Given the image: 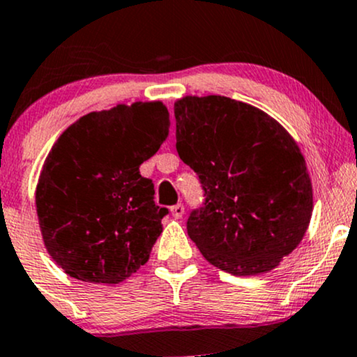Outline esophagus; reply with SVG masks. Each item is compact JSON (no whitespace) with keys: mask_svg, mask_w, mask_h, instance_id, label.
I'll return each instance as SVG.
<instances>
[{"mask_svg":"<svg viewBox=\"0 0 357 357\" xmlns=\"http://www.w3.org/2000/svg\"><path fill=\"white\" fill-rule=\"evenodd\" d=\"M171 213H173L174 218H181V216L184 215V206L181 203L174 204V206H171Z\"/></svg>","mask_w":357,"mask_h":357,"instance_id":"1","label":"esophagus"}]
</instances>
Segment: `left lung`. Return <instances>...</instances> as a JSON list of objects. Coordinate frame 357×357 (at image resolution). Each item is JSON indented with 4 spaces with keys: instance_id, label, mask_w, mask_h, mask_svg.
Wrapping results in <instances>:
<instances>
[{
    "instance_id": "8db88e82",
    "label": "left lung",
    "mask_w": 357,
    "mask_h": 357,
    "mask_svg": "<svg viewBox=\"0 0 357 357\" xmlns=\"http://www.w3.org/2000/svg\"><path fill=\"white\" fill-rule=\"evenodd\" d=\"M174 117L176 151L204 198L186 221L190 238L231 275L275 268L312 216V184L296 141L260 109L223 96L184 97Z\"/></svg>"
}]
</instances>
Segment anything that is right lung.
Masks as SVG:
<instances>
[{
  "label": "right lung",
  "mask_w": 357,
  "mask_h": 357,
  "mask_svg": "<svg viewBox=\"0 0 357 357\" xmlns=\"http://www.w3.org/2000/svg\"><path fill=\"white\" fill-rule=\"evenodd\" d=\"M161 102L80 117L52 147L36 186L45 247L68 275L119 284L149 260L169 213L139 166L169 136Z\"/></svg>",
  "instance_id": "add662e5"
}]
</instances>
